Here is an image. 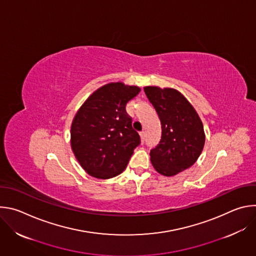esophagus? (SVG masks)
I'll use <instances>...</instances> for the list:
<instances>
[{"label":"esophagus","instance_id":"obj_1","mask_svg":"<svg viewBox=\"0 0 256 256\" xmlns=\"http://www.w3.org/2000/svg\"><path fill=\"white\" fill-rule=\"evenodd\" d=\"M140 140H142V142H144V136H146V134H144V132H140Z\"/></svg>","mask_w":256,"mask_h":256}]
</instances>
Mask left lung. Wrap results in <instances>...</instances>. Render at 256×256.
Segmentation results:
<instances>
[{"mask_svg":"<svg viewBox=\"0 0 256 256\" xmlns=\"http://www.w3.org/2000/svg\"><path fill=\"white\" fill-rule=\"evenodd\" d=\"M161 122L162 136L150 152L151 163L161 175L170 177L192 167L202 152L206 134L192 103L173 88L144 87Z\"/></svg>","mask_w":256,"mask_h":256,"instance_id":"1","label":"left lung"}]
</instances>
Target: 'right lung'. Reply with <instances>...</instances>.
Wrapping results in <instances>:
<instances>
[{
    "label": "right lung",
    "mask_w": 256,
    "mask_h": 256,
    "mask_svg": "<svg viewBox=\"0 0 256 256\" xmlns=\"http://www.w3.org/2000/svg\"><path fill=\"white\" fill-rule=\"evenodd\" d=\"M140 91L122 82L108 83L78 109L70 126V148L90 176L109 179L126 169L140 142L126 106Z\"/></svg>",
    "instance_id": "right-lung-1"
}]
</instances>
